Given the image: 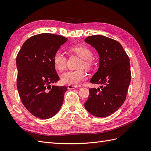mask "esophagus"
<instances>
[{
	"instance_id": "34e87169",
	"label": "esophagus",
	"mask_w": 151,
	"mask_h": 151,
	"mask_svg": "<svg viewBox=\"0 0 151 151\" xmlns=\"http://www.w3.org/2000/svg\"><path fill=\"white\" fill-rule=\"evenodd\" d=\"M77 86H74V85H68L67 86V88L68 89H74L75 88H77Z\"/></svg>"
}]
</instances>
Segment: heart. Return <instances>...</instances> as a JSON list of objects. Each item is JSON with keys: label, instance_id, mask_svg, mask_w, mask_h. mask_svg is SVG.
Wrapping results in <instances>:
<instances>
[{"label": "heart", "instance_id": "obj_1", "mask_svg": "<svg viewBox=\"0 0 151 151\" xmlns=\"http://www.w3.org/2000/svg\"><path fill=\"white\" fill-rule=\"evenodd\" d=\"M72 52L83 59L82 66L89 68L93 65L91 58L93 53L91 50L86 46H73L70 48ZM53 65L58 70H63L66 67L67 58L64 53L61 50H57L53 57ZM87 78L86 73L83 70H68L63 73L61 76V79L63 83L69 85H77Z\"/></svg>", "mask_w": 151, "mask_h": 151}]
</instances>
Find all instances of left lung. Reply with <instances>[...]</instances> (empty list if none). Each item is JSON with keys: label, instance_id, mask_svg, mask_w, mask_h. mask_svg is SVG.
Listing matches in <instances>:
<instances>
[{"label": "left lung", "instance_id": "obj_1", "mask_svg": "<svg viewBox=\"0 0 151 151\" xmlns=\"http://www.w3.org/2000/svg\"><path fill=\"white\" fill-rule=\"evenodd\" d=\"M85 42L99 56V68L90 82L102 86L89 89L84 106L95 116L106 117L115 112L126 99L131 80L130 59L119 42L106 36H91Z\"/></svg>", "mask_w": 151, "mask_h": 151}]
</instances>
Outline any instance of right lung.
<instances>
[{
	"label": "right lung",
	"mask_w": 151,
	"mask_h": 151,
	"mask_svg": "<svg viewBox=\"0 0 151 151\" xmlns=\"http://www.w3.org/2000/svg\"><path fill=\"white\" fill-rule=\"evenodd\" d=\"M67 41L58 35H36L27 40L17 53L18 93L27 110L37 118L53 116L62 105L67 87L50 84L59 80L53 57Z\"/></svg>",
	"instance_id": "1"
}]
</instances>
